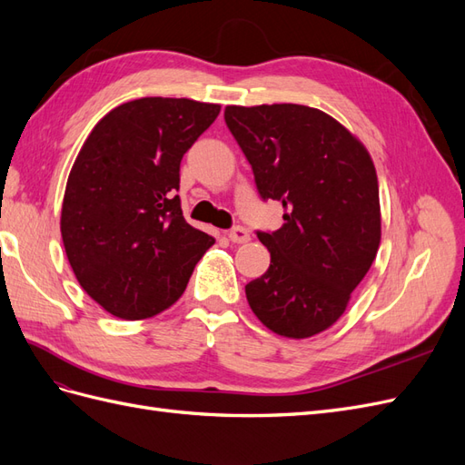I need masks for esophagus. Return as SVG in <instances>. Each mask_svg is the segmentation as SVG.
I'll return each mask as SVG.
<instances>
[{
	"instance_id": "34e87169",
	"label": "esophagus",
	"mask_w": 465,
	"mask_h": 465,
	"mask_svg": "<svg viewBox=\"0 0 465 465\" xmlns=\"http://www.w3.org/2000/svg\"><path fill=\"white\" fill-rule=\"evenodd\" d=\"M229 241L234 244H244L250 241V231L241 227V224H236V227L229 231Z\"/></svg>"
}]
</instances>
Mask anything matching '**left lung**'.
<instances>
[{"label":"left lung","instance_id":"left-lung-1","mask_svg":"<svg viewBox=\"0 0 465 465\" xmlns=\"http://www.w3.org/2000/svg\"><path fill=\"white\" fill-rule=\"evenodd\" d=\"M224 122L263 202L283 203V227L258 231L267 272L246 285L272 331L304 340L337 322L380 246L378 178L369 151L326 112L302 104L227 106Z\"/></svg>","mask_w":465,"mask_h":465}]
</instances>
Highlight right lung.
I'll return each instance as SVG.
<instances>
[{
	"label": "right lung",
	"mask_w": 465,
	"mask_h": 465,
	"mask_svg": "<svg viewBox=\"0 0 465 465\" xmlns=\"http://www.w3.org/2000/svg\"><path fill=\"white\" fill-rule=\"evenodd\" d=\"M219 104L145 96L110 110L67 178L62 241L79 285L106 312L143 320L184 292L215 238L182 215L180 161Z\"/></svg>",
	"instance_id": "obj_1"
}]
</instances>
